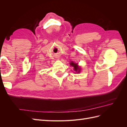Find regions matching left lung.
I'll return each mask as SVG.
<instances>
[{
  "mask_svg": "<svg viewBox=\"0 0 127 127\" xmlns=\"http://www.w3.org/2000/svg\"><path fill=\"white\" fill-rule=\"evenodd\" d=\"M70 65H71L72 66L74 67V70L76 72H77L78 73L79 72V71H80V68H79V66L77 65V64H75V63H74L71 62V63H70Z\"/></svg>",
  "mask_w": 127,
  "mask_h": 127,
  "instance_id": "1",
  "label": "left lung"
}]
</instances>
